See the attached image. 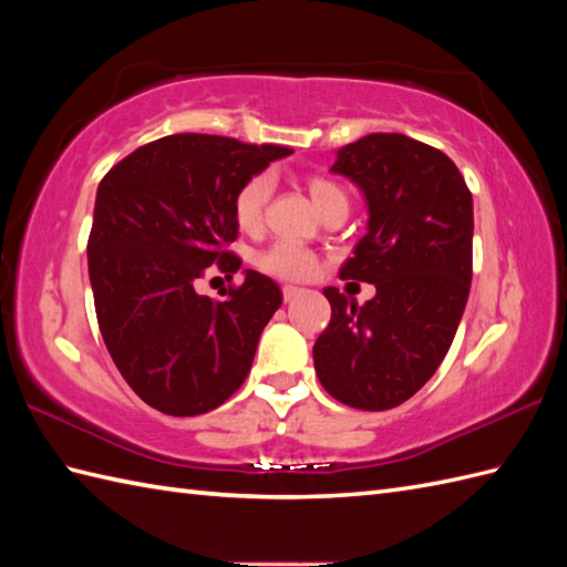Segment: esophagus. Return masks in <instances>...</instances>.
Segmentation results:
<instances>
[{
  "label": "esophagus",
  "mask_w": 567,
  "mask_h": 567,
  "mask_svg": "<svg viewBox=\"0 0 567 567\" xmlns=\"http://www.w3.org/2000/svg\"><path fill=\"white\" fill-rule=\"evenodd\" d=\"M299 295H302V290H299V287H295V285H285V287H282L285 302H292V299L299 297Z\"/></svg>",
  "instance_id": "34e87169"
}]
</instances>
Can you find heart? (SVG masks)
<instances>
[{
	"label": "heart",
	"mask_w": 567,
	"mask_h": 567,
	"mask_svg": "<svg viewBox=\"0 0 567 567\" xmlns=\"http://www.w3.org/2000/svg\"><path fill=\"white\" fill-rule=\"evenodd\" d=\"M307 187L321 214H327L336 207L348 209L346 189L339 183H333V179L311 175ZM272 189L275 179L270 173H256L240 185L234 199V214L244 231H256L262 224V214L272 197ZM256 265L262 272L280 277V280H307V277H311L317 270V256L309 248L292 244V240H277L270 248L258 252Z\"/></svg>",
	"instance_id": "obj_1"
}]
</instances>
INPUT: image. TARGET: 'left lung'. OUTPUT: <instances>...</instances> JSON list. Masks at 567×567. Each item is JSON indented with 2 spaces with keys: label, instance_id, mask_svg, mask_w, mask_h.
<instances>
[{
  "label": "left lung",
  "instance_id": "1",
  "mask_svg": "<svg viewBox=\"0 0 567 567\" xmlns=\"http://www.w3.org/2000/svg\"><path fill=\"white\" fill-rule=\"evenodd\" d=\"M331 173L368 202V234L341 277L378 292L358 307L323 290L331 321L315 368L339 402L384 412L424 388L453 343L473 280V195L449 155L404 134L348 143Z\"/></svg>",
  "mask_w": 567,
  "mask_h": 567
}]
</instances>
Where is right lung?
I'll return each instance as SVG.
<instances>
[{
    "label": "right lung",
    "mask_w": 567,
    "mask_h": 567,
    "mask_svg": "<svg viewBox=\"0 0 567 567\" xmlns=\"http://www.w3.org/2000/svg\"><path fill=\"white\" fill-rule=\"evenodd\" d=\"M282 146L175 134L136 148L97 187L87 240L94 309L114 365L148 406L197 416L224 404L282 305L277 282L246 270L224 302L197 295L209 265L234 275L240 185Z\"/></svg>",
    "instance_id": "obj_1"
}]
</instances>
